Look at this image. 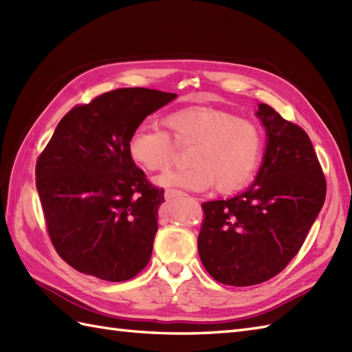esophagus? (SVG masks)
Listing matches in <instances>:
<instances>
[{"label":"esophagus","mask_w":352,"mask_h":352,"mask_svg":"<svg viewBox=\"0 0 352 352\" xmlns=\"http://www.w3.org/2000/svg\"><path fill=\"white\" fill-rule=\"evenodd\" d=\"M180 195H183L182 190H177V189H168V190H164V198H166V199H172V198L180 197Z\"/></svg>","instance_id":"34e87169"}]
</instances>
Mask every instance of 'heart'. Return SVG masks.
Here are the masks:
<instances>
[{
	"label": "heart",
	"mask_w": 352,
	"mask_h": 352,
	"mask_svg": "<svg viewBox=\"0 0 352 352\" xmlns=\"http://www.w3.org/2000/svg\"><path fill=\"white\" fill-rule=\"evenodd\" d=\"M164 125L178 142H190L188 166L157 178L162 186L204 190L216 184L219 192H231L248 183L263 154L260 126L226 110L193 106L172 111ZM129 154L148 170H164L172 162L169 134L157 125L142 124L129 139Z\"/></svg>",
	"instance_id": "1"
}]
</instances>
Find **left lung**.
I'll return each instance as SVG.
<instances>
[{"mask_svg":"<svg viewBox=\"0 0 352 352\" xmlns=\"http://www.w3.org/2000/svg\"><path fill=\"white\" fill-rule=\"evenodd\" d=\"M257 116L267 144L256 180L233 198L204 203L198 234L206 271L237 287L265 283L289 265L327 193L309 134L267 104H258Z\"/></svg>","mask_w":352,"mask_h":352,"instance_id":"1","label":"left lung"}]
</instances>
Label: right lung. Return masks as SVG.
<instances>
[{"mask_svg": "<svg viewBox=\"0 0 352 352\" xmlns=\"http://www.w3.org/2000/svg\"><path fill=\"white\" fill-rule=\"evenodd\" d=\"M177 96L124 87L66 113L36 163L52 245L78 272L126 281L144 269L159 228L163 189L129 154L134 129Z\"/></svg>", "mask_w": 352, "mask_h": 352, "instance_id": "add662e5", "label": "right lung"}]
</instances>
